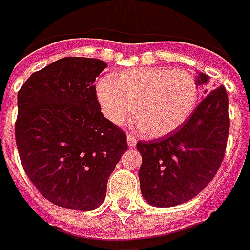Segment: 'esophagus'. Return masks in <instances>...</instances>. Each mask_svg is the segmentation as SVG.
<instances>
[{
    "label": "esophagus",
    "instance_id": "34e87169",
    "mask_svg": "<svg viewBox=\"0 0 250 250\" xmlns=\"http://www.w3.org/2000/svg\"><path fill=\"white\" fill-rule=\"evenodd\" d=\"M136 143H138V140L133 138L132 135H128V136H127V144H128V146H136Z\"/></svg>",
    "mask_w": 250,
    "mask_h": 250
}]
</instances>
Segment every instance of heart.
I'll list each match as a JSON object with an SVG mask.
<instances>
[{
    "label": "heart",
    "instance_id": "b5f03b06",
    "mask_svg": "<svg viewBox=\"0 0 250 250\" xmlns=\"http://www.w3.org/2000/svg\"><path fill=\"white\" fill-rule=\"evenodd\" d=\"M97 94L104 115L114 125H123L135 111L143 132L160 138L191 115L198 83L186 70L149 66L125 70L101 81Z\"/></svg>",
    "mask_w": 250,
    "mask_h": 250
}]
</instances>
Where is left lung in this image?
Masks as SVG:
<instances>
[{
  "instance_id": "8db88e82",
  "label": "left lung",
  "mask_w": 250,
  "mask_h": 250,
  "mask_svg": "<svg viewBox=\"0 0 250 250\" xmlns=\"http://www.w3.org/2000/svg\"><path fill=\"white\" fill-rule=\"evenodd\" d=\"M208 80L207 74L198 73L197 83L205 86L206 97L176 132L136 144L143 157L140 190L155 207H171L197 197L224 159L229 132L228 95L224 86L211 91L206 86Z\"/></svg>"
}]
</instances>
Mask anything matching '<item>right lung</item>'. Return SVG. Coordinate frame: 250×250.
Segmentation results:
<instances>
[{
	"label": "right lung",
	"mask_w": 250,
	"mask_h": 250,
	"mask_svg": "<svg viewBox=\"0 0 250 250\" xmlns=\"http://www.w3.org/2000/svg\"><path fill=\"white\" fill-rule=\"evenodd\" d=\"M107 64L64 57L32 73L18 91L15 142L38 191L77 211L100 207L127 136L104 117L95 77Z\"/></svg>",
	"instance_id": "right-lung-1"
}]
</instances>
